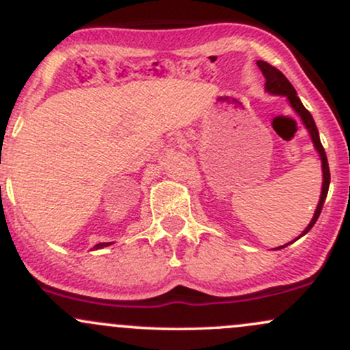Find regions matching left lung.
I'll list each match as a JSON object with an SVG mask.
<instances>
[{"label": "left lung", "mask_w": 350, "mask_h": 350, "mask_svg": "<svg viewBox=\"0 0 350 350\" xmlns=\"http://www.w3.org/2000/svg\"><path fill=\"white\" fill-rule=\"evenodd\" d=\"M256 64H258V68L261 69L262 76H265V79H266V90H268V92H271V94H278V96H288V99H289V102H291L293 109L297 113H299L302 122H304L306 127H308L309 133H311L314 147H316V150L319 152L321 160H323V175H324L323 176V178H324L323 191H321V200H319V205H317V208H316V213H314V217L311 219V223H309V226L306 228L304 233H302V234H306L314 226V223L317 221V218H319L321 211H323L324 202H325V196H327L329 183H331V172H329L327 157H325L324 147H323V144H321V139H319V132H317L316 124H314L311 112H309L308 109L302 105L299 97L296 96V89L293 88L291 82L286 79V76L281 72L280 69H276L274 66L268 64L266 61H258ZM302 234H301V237H302ZM281 248H284V246H281Z\"/></svg>", "instance_id": "8db88e82"}]
</instances>
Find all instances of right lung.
Returning a JSON list of instances; mask_svg holds the SVG:
<instances>
[{"label":"right lung","mask_w":350,"mask_h":350,"mask_svg":"<svg viewBox=\"0 0 350 350\" xmlns=\"http://www.w3.org/2000/svg\"><path fill=\"white\" fill-rule=\"evenodd\" d=\"M109 245H111V243H99V245H96L94 248L99 250V248H104V246H109Z\"/></svg>","instance_id":"add662e5"}]
</instances>
